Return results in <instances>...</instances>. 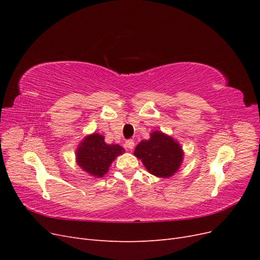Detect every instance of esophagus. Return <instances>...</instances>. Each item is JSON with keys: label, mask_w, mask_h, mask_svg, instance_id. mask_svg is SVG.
<instances>
[{"label": "esophagus", "mask_w": 260, "mask_h": 260, "mask_svg": "<svg viewBox=\"0 0 260 260\" xmlns=\"http://www.w3.org/2000/svg\"><path fill=\"white\" fill-rule=\"evenodd\" d=\"M125 147H127L128 149H133V147H135V142H133L132 140L125 141Z\"/></svg>", "instance_id": "1"}]
</instances>
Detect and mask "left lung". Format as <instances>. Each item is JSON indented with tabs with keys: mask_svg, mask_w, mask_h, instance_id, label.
<instances>
[{
	"mask_svg": "<svg viewBox=\"0 0 260 260\" xmlns=\"http://www.w3.org/2000/svg\"><path fill=\"white\" fill-rule=\"evenodd\" d=\"M148 140H142L135 149L149 174L158 178H170L181 167L184 152L177 140L161 131L149 133Z\"/></svg>",
	"mask_w": 260,
	"mask_h": 260,
	"instance_id": "1",
	"label": "left lung"
}]
</instances>
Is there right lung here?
I'll use <instances>...</instances> for the list:
<instances>
[{
    "mask_svg": "<svg viewBox=\"0 0 260 260\" xmlns=\"http://www.w3.org/2000/svg\"><path fill=\"white\" fill-rule=\"evenodd\" d=\"M124 153L119 144H107L100 133L83 138L76 149V162L84 172L94 178L104 177L117 156Z\"/></svg>",
    "mask_w": 260,
    "mask_h": 260,
    "instance_id": "1",
    "label": "right lung"
}]
</instances>
